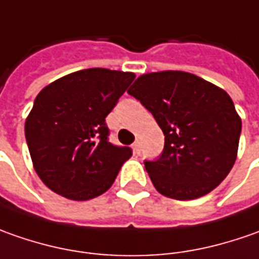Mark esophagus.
Segmentation results:
<instances>
[{"mask_svg":"<svg viewBox=\"0 0 259 259\" xmlns=\"http://www.w3.org/2000/svg\"><path fill=\"white\" fill-rule=\"evenodd\" d=\"M133 152H135V155H139L140 153V140H136L135 143H133Z\"/></svg>","mask_w":259,"mask_h":259,"instance_id":"obj_1","label":"esophagus"}]
</instances>
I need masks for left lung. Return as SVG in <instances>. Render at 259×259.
Instances as JSON below:
<instances>
[{
  "label": "left lung",
  "instance_id": "8db88e82",
  "mask_svg": "<svg viewBox=\"0 0 259 259\" xmlns=\"http://www.w3.org/2000/svg\"><path fill=\"white\" fill-rule=\"evenodd\" d=\"M156 119L165 135L160 157L145 162L156 191L178 201L213 191L238 155L241 117L229 94L186 71H157L127 90Z\"/></svg>",
  "mask_w": 259,
  "mask_h": 259
}]
</instances>
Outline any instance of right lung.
Returning <instances> with one entry per match:
<instances>
[{"instance_id":"1","label":"right lung","mask_w":259,"mask_h":259,"mask_svg":"<svg viewBox=\"0 0 259 259\" xmlns=\"http://www.w3.org/2000/svg\"><path fill=\"white\" fill-rule=\"evenodd\" d=\"M135 77L87 68L38 93L25 120V139L32 166L47 188L71 201H89L112 186L132 149L107 140L106 116Z\"/></svg>"}]
</instances>
